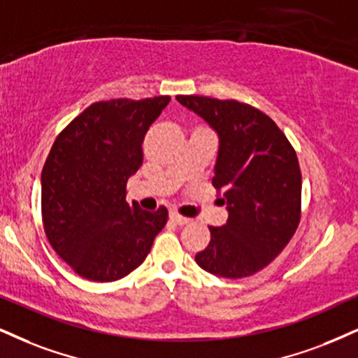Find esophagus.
Masks as SVG:
<instances>
[{"mask_svg": "<svg viewBox=\"0 0 358 358\" xmlns=\"http://www.w3.org/2000/svg\"><path fill=\"white\" fill-rule=\"evenodd\" d=\"M169 217H171L172 222L178 224V226H186V224H189V219L182 217V215L178 214V213H171Z\"/></svg>", "mask_w": 358, "mask_h": 358, "instance_id": "34e87169", "label": "esophagus"}]
</instances>
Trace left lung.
Returning a JSON list of instances; mask_svg holds the SVG:
<instances>
[{
    "mask_svg": "<svg viewBox=\"0 0 358 358\" xmlns=\"http://www.w3.org/2000/svg\"><path fill=\"white\" fill-rule=\"evenodd\" d=\"M219 138L213 184L224 192L227 222L209 227L196 254L206 272L227 279L252 275L289 244L301 220L302 178L297 154L275 122L252 106L206 96H176Z\"/></svg>",
    "mask_w": 358,
    "mask_h": 358,
    "instance_id": "1",
    "label": "left lung"
}]
</instances>
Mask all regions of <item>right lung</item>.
<instances>
[{"mask_svg": "<svg viewBox=\"0 0 358 358\" xmlns=\"http://www.w3.org/2000/svg\"><path fill=\"white\" fill-rule=\"evenodd\" d=\"M169 96L91 104L57 136L41 172L44 232L74 272L94 282L126 277L144 262L167 222L126 202V184L143 164L144 134Z\"/></svg>", "mask_w": 358, "mask_h": 358, "instance_id": "1", "label": "right lung"}]
</instances>
